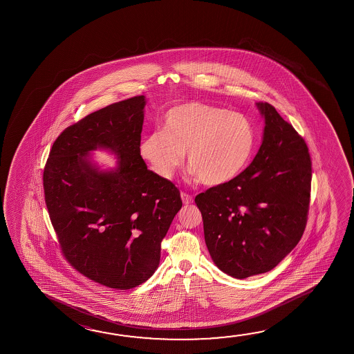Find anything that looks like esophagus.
Here are the masks:
<instances>
[{"label": "esophagus", "instance_id": "34e87169", "mask_svg": "<svg viewBox=\"0 0 354 354\" xmlns=\"http://www.w3.org/2000/svg\"><path fill=\"white\" fill-rule=\"evenodd\" d=\"M181 200H183L184 205H190L194 201L192 196H190L189 194H185V192H181Z\"/></svg>", "mask_w": 354, "mask_h": 354}]
</instances>
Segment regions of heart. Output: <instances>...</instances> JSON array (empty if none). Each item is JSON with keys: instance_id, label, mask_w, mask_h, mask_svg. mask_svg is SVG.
<instances>
[{"instance_id": "1", "label": "heart", "mask_w": 354, "mask_h": 354, "mask_svg": "<svg viewBox=\"0 0 354 354\" xmlns=\"http://www.w3.org/2000/svg\"><path fill=\"white\" fill-rule=\"evenodd\" d=\"M253 123L242 113L197 101L176 104L164 115V129L147 134L140 156L162 179H171L187 158L203 184H227L248 167L254 154Z\"/></svg>"}]
</instances>
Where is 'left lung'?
I'll list each match as a JSON object with an SVG mask.
<instances>
[{
    "mask_svg": "<svg viewBox=\"0 0 354 354\" xmlns=\"http://www.w3.org/2000/svg\"><path fill=\"white\" fill-rule=\"evenodd\" d=\"M261 148L236 179L195 197L214 264L233 278L267 272L295 248L306 227L313 164L305 140L268 102Z\"/></svg>",
    "mask_w": 354,
    "mask_h": 354,
    "instance_id": "8db88e82",
    "label": "left lung"
}]
</instances>
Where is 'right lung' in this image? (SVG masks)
<instances>
[{
  "mask_svg": "<svg viewBox=\"0 0 354 354\" xmlns=\"http://www.w3.org/2000/svg\"><path fill=\"white\" fill-rule=\"evenodd\" d=\"M143 95L109 104L71 124L53 143L43 186L62 253L71 267L112 289L151 278L160 244L183 206L179 189L140 157ZM97 147L118 154L115 171L86 160Z\"/></svg>",
  "mask_w": 354,
  "mask_h": 354,
  "instance_id": "right-lung-1",
  "label": "right lung"
}]
</instances>
